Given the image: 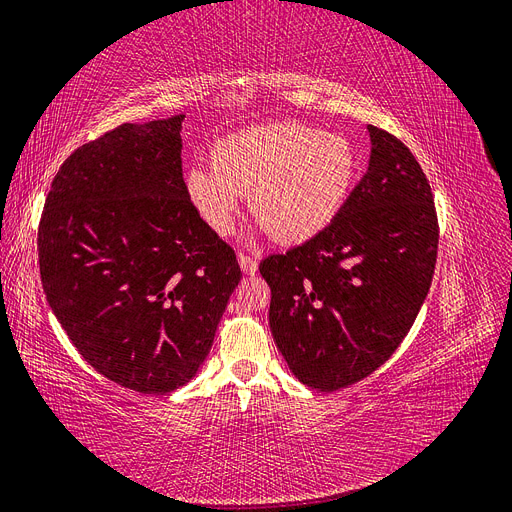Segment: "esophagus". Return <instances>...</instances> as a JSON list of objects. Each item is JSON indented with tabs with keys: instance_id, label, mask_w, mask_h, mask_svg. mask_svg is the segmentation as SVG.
Masks as SVG:
<instances>
[{
	"instance_id": "1",
	"label": "esophagus",
	"mask_w": 512,
	"mask_h": 512,
	"mask_svg": "<svg viewBox=\"0 0 512 512\" xmlns=\"http://www.w3.org/2000/svg\"><path fill=\"white\" fill-rule=\"evenodd\" d=\"M238 263H240V268H242L244 274H255L257 272V261L251 255L240 253L238 255Z\"/></svg>"
}]
</instances>
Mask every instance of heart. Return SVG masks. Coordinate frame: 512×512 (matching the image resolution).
I'll return each instance as SVG.
<instances>
[{
  "label": "heart",
  "instance_id": "heart-1",
  "mask_svg": "<svg viewBox=\"0 0 512 512\" xmlns=\"http://www.w3.org/2000/svg\"><path fill=\"white\" fill-rule=\"evenodd\" d=\"M352 143L299 122L238 130L211 149V168L192 166L185 192L219 236L232 232L244 194L253 215L282 244H301L327 230L356 179Z\"/></svg>",
  "mask_w": 512,
  "mask_h": 512
}]
</instances>
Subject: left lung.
Masks as SVG:
<instances>
[{"label":"left lung","instance_id":"left-lung-1","mask_svg":"<svg viewBox=\"0 0 512 512\" xmlns=\"http://www.w3.org/2000/svg\"><path fill=\"white\" fill-rule=\"evenodd\" d=\"M371 160L327 230L259 272L270 329L299 382L333 392L401 346L428 295L439 251L430 183L409 147L369 126Z\"/></svg>","mask_w":512,"mask_h":512}]
</instances>
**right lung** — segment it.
Returning <instances> with one entry per match:
<instances>
[{
    "instance_id": "obj_1",
    "label": "right lung",
    "mask_w": 512,
    "mask_h": 512,
    "mask_svg": "<svg viewBox=\"0 0 512 512\" xmlns=\"http://www.w3.org/2000/svg\"><path fill=\"white\" fill-rule=\"evenodd\" d=\"M183 118L122 124L75 149L37 230L42 287L71 344L141 394L192 380L242 278L185 192Z\"/></svg>"
}]
</instances>
